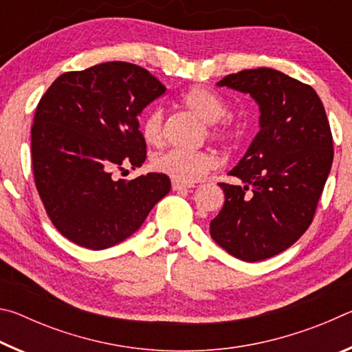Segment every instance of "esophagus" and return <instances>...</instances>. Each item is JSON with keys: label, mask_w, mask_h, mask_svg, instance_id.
<instances>
[{"label": "esophagus", "mask_w": 352, "mask_h": 352, "mask_svg": "<svg viewBox=\"0 0 352 352\" xmlns=\"http://www.w3.org/2000/svg\"><path fill=\"white\" fill-rule=\"evenodd\" d=\"M194 188V184H186V183H180V182H175L172 180V189L174 190H180V189H190Z\"/></svg>", "instance_id": "obj_1"}]
</instances>
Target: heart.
<instances>
[{"mask_svg":"<svg viewBox=\"0 0 352 352\" xmlns=\"http://www.w3.org/2000/svg\"><path fill=\"white\" fill-rule=\"evenodd\" d=\"M180 104L208 122L206 133L212 141L228 142L233 138V129L223 116L226 113L225 99L205 87H192L180 96ZM141 135L148 146H162L164 141V111L155 107L141 122ZM217 157L206 151H183L170 148L152 160V168L160 174L180 183H194L205 178L217 168Z\"/></svg>","mask_w":352,"mask_h":352,"instance_id":"obj_1","label":"heart"}]
</instances>
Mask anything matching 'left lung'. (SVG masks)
Returning <instances> with one entry per match:
<instances>
[{"label":"left lung","instance_id":"1","mask_svg":"<svg viewBox=\"0 0 352 352\" xmlns=\"http://www.w3.org/2000/svg\"><path fill=\"white\" fill-rule=\"evenodd\" d=\"M219 87L248 93L259 105V132L219 183L222 211L210 233L231 256L256 262L287 250L312 223L329 175L333 148L323 102L311 85L272 68L242 69Z\"/></svg>","mask_w":352,"mask_h":352}]
</instances>
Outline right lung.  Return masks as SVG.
I'll use <instances>...</instances> for the list:
<instances>
[{
    "label": "right lung",
    "mask_w": 352,
    "mask_h": 352,
    "mask_svg": "<svg viewBox=\"0 0 352 352\" xmlns=\"http://www.w3.org/2000/svg\"><path fill=\"white\" fill-rule=\"evenodd\" d=\"M166 87L146 68L107 62L58 76L31 129L35 186L52 225L90 250L126 241L170 190L168 175L116 180L146 162L140 115Z\"/></svg>",
    "instance_id": "add662e5"
}]
</instances>
